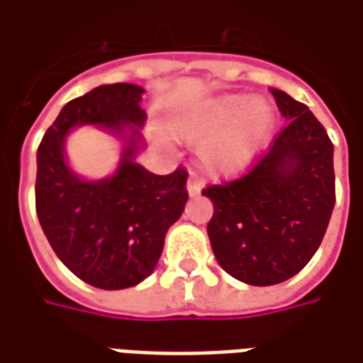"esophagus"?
Here are the masks:
<instances>
[{"mask_svg": "<svg viewBox=\"0 0 363 363\" xmlns=\"http://www.w3.org/2000/svg\"><path fill=\"white\" fill-rule=\"evenodd\" d=\"M201 189H203V185L197 178H189L187 179V193H189V197H195V195H199Z\"/></svg>", "mask_w": 363, "mask_h": 363, "instance_id": "1", "label": "esophagus"}]
</instances>
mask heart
I'll list each match as a JSON object with an SVG mask.
<instances>
[{
  "label": "heart",
  "mask_w": 363,
  "mask_h": 363,
  "mask_svg": "<svg viewBox=\"0 0 363 363\" xmlns=\"http://www.w3.org/2000/svg\"><path fill=\"white\" fill-rule=\"evenodd\" d=\"M274 125L269 102L247 94H226L203 102L172 123V133L187 141H207L201 160L216 176H236L250 166Z\"/></svg>",
  "instance_id": "b5f03b06"
}]
</instances>
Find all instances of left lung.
<instances>
[{
  "mask_svg": "<svg viewBox=\"0 0 363 363\" xmlns=\"http://www.w3.org/2000/svg\"><path fill=\"white\" fill-rule=\"evenodd\" d=\"M286 127L243 178L211 185L214 257L251 286L292 279L315 255L335 207L333 143L308 106L271 89Z\"/></svg>",
  "mask_w": 363,
  "mask_h": 363,
  "instance_id": "left-lung-1",
  "label": "left lung"
}]
</instances>
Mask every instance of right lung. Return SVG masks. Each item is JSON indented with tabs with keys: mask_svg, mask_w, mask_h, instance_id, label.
I'll return each instance as SVG.
<instances>
[{
	"mask_svg": "<svg viewBox=\"0 0 363 363\" xmlns=\"http://www.w3.org/2000/svg\"><path fill=\"white\" fill-rule=\"evenodd\" d=\"M145 89L100 84L63 106L36 155V213L48 242L75 277L102 290L137 286L155 271L164 236L184 213L187 172L156 176L137 162L145 149ZM94 125L122 143L113 174L86 180L70 168L65 143Z\"/></svg>",
	"mask_w": 363,
	"mask_h": 363,
	"instance_id": "1",
	"label": "right lung"
}]
</instances>
